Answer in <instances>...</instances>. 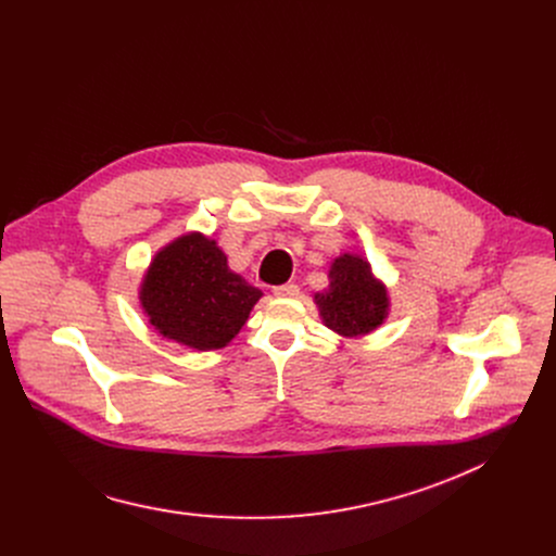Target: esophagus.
Returning <instances> with one entry per match:
<instances>
[{
	"instance_id": "esophagus-1",
	"label": "esophagus",
	"mask_w": 556,
	"mask_h": 556,
	"mask_svg": "<svg viewBox=\"0 0 556 556\" xmlns=\"http://www.w3.org/2000/svg\"><path fill=\"white\" fill-rule=\"evenodd\" d=\"M275 296H281V299H292L299 294V286L296 283H283V286H275L273 288Z\"/></svg>"
}]
</instances>
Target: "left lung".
<instances>
[{"label": "left lung", "instance_id": "1", "mask_svg": "<svg viewBox=\"0 0 556 556\" xmlns=\"http://www.w3.org/2000/svg\"><path fill=\"white\" fill-rule=\"evenodd\" d=\"M330 286L314 294L324 326L339 337H365L380 328L389 314L387 286L374 277L365 257L343 253L330 264Z\"/></svg>", "mask_w": 556, "mask_h": 556}]
</instances>
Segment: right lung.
<instances>
[{
  "instance_id": "add662e5",
  "label": "right lung",
  "mask_w": 556,
  "mask_h": 556,
  "mask_svg": "<svg viewBox=\"0 0 556 556\" xmlns=\"http://www.w3.org/2000/svg\"><path fill=\"white\" fill-rule=\"evenodd\" d=\"M138 299L157 334L208 352L240 334L262 290L228 268L215 240L193 230L153 255Z\"/></svg>"
}]
</instances>
